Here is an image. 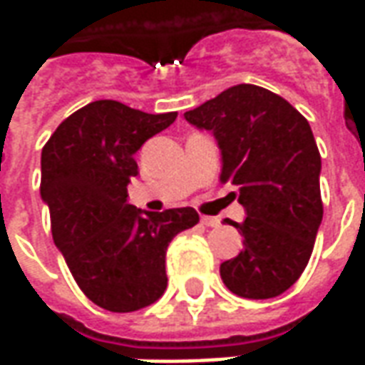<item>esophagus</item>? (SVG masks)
<instances>
[{"instance_id":"1","label":"esophagus","mask_w":365,"mask_h":365,"mask_svg":"<svg viewBox=\"0 0 365 365\" xmlns=\"http://www.w3.org/2000/svg\"><path fill=\"white\" fill-rule=\"evenodd\" d=\"M201 222H203L205 227H211V229H213V227H219V225H221V221H219L217 217H205V215L201 217Z\"/></svg>"}]
</instances>
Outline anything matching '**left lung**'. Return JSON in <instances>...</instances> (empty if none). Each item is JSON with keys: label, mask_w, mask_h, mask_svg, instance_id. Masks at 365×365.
Segmentation results:
<instances>
[{"label": "left lung", "mask_w": 365, "mask_h": 365, "mask_svg": "<svg viewBox=\"0 0 365 365\" xmlns=\"http://www.w3.org/2000/svg\"><path fill=\"white\" fill-rule=\"evenodd\" d=\"M185 119L211 130L222 152L221 182L238 187L245 237L238 256L221 264V277L246 299L282 295L313 254L322 221L321 154L309 120L274 91L238 83Z\"/></svg>", "instance_id": "1"}]
</instances>
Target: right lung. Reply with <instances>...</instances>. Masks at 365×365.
Listing matches in <instances>:
<instances>
[{
	"label": "right lung",
	"instance_id": "obj_1",
	"mask_svg": "<svg viewBox=\"0 0 365 365\" xmlns=\"http://www.w3.org/2000/svg\"><path fill=\"white\" fill-rule=\"evenodd\" d=\"M175 117L99 99L62 120L43 146L41 195L54 245L83 295L113 313L138 311L164 293L168 245L199 222L193 207L144 213L127 203L135 152Z\"/></svg>",
	"mask_w": 365,
	"mask_h": 365
}]
</instances>
